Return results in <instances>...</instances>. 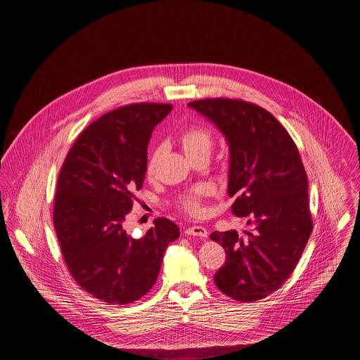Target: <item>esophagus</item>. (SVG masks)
Wrapping results in <instances>:
<instances>
[{"label":"esophagus","mask_w":360,"mask_h":360,"mask_svg":"<svg viewBox=\"0 0 360 360\" xmlns=\"http://www.w3.org/2000/svg\"><path fill=\"white\" fill-rule=\"evenodd\" d=\"M185 233L190 235V236H198L201 239H204L207 236V231L202 225H191L185 229Z\"/></svg>","instance_id":"esophagus-1"}]
</instances>
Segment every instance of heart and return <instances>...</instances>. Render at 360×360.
<instances>
[{
  "mask_svg": "<svg viewBox=\"0 0 360 360\" xmlns=\"http://www.w3.org/2000/svg\"><path fill=\"white\" fill-rule=\"evenodd\" d=\"M179 143L188 156L198 154V153H207L210 154L214 137L209 128L202 125H190L182 131L179 135ZM160 160V146H154L147 156L146 162V174L148 178H154L158 165ZM213 191L209 185H197L188 193L179 197V207L191 216H201L204 213V202L205 198Z\"/></svg>",
  "mask_w": 360,
  "mask_h": 360,
  "instance_id": "heart-1",
  "label": "heart"
}]
</instances>
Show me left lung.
Returning a JSON list of instances; mask_svg holds the SVG:
<instances>
[{
    "instance_id": "8db88e82",
    "label": "left lung",
    "mask_w": 360,
    "mask_h": 360,
    "mask_svg": "<svg viewBox=\"0 0 360 360\" xmlns=\"http://www.w3.org/2000/svg\"><path fill=\"white\" fill-rule=\"evenodd\" d=\"M223 132L231 151V212L251 229L213 232L225 250L214 274L225 295L254 302L278 290L294 271L313 229L308 178L285 127L257 103L240 98L188 103Z\"/></svg>"
}]
</instances>
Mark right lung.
Instances as JSON below:
<instances>
[{
    "label": "right lung",
    "mask_w": 360,
    "mask_h": 360,
    "mask_svg": "<svg viewBox=\"0 0 360 360\" xmlns=\"http://www.w3.org/2000/svg\"><path fill=\"white\" fill-rule=\"evenodd\" d=\"M172 103H128L90 122L74 141L58 175L53 226L65 263L86 292L127 305L151 290L165 250L179 238L159 217L144 236L124 228L143 188L147 146Z\"/></svg>",
    "instance_id": "right-lung-1"
}]
</instances>
